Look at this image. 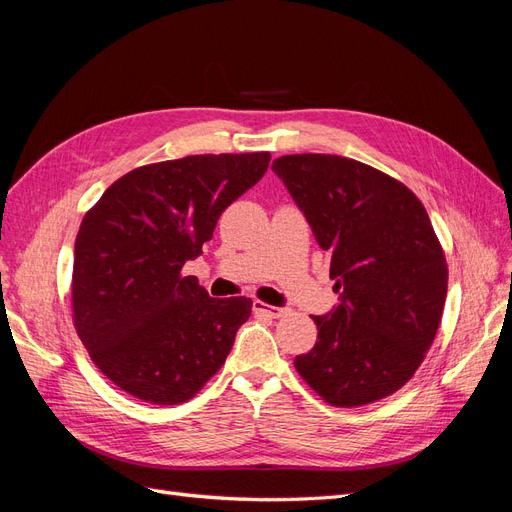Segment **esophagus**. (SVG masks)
<instances>
[{
	"label": "esophagus",
	"instance_id": "1",
	"mask_svg": "<svg viewBox=\"0 0 512 512\" xmlns=\"http://www.w3.org/2000/svg\"><path fill=\"white\" fill-rule=\"evenodd\" d=\"M252 309H254L256 314L269 316V318H282V316H286V312H288L286 307H271V305L262 303V301H254V303H252Z\"/></svg>",
	"mask_w": 512,
	"mask_h": 512
}]
</instances>
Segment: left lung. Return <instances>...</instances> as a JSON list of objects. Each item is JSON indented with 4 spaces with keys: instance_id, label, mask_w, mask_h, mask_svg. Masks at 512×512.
I'll return each mask as SVG.
<instances>
[{
    "instance_id": "1",
    "label": "left lung",
    "mask_w": 512,
    "mask_h": 512,
    "mask_svg": "<svg viewBox=\"0 0 512 512\" xmlns=\"http://www.w3.org/2000/svg\"><path fill=\"white\" fill-rule=\"evenodd\" d=\"M331 258L339 303L314 316L318 342L294 359L333 406L401 389L440 327L448 269L425 207L404 183L363 162L299 153L273 162Z\"/></svg>"
}]
</instances>
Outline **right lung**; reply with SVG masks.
Here are the masks:
<instances>
[{
	"mask_svg": "<svg viewBox=\"0 0 512 512\" xmlns=\"http://www.w3.org/2000/svg\"><path fill=\"white\" fill-rule=\"evenodd\" d=\"M269 160L260 151L141 166L87 211L74 243V327L119 389L175 406L224 365L252 301L213 299L181 269L203 254L222 211Z\"/></svg>",
	"mask_w": 512,
	"mask_h": 512,
	"instance_id": "add662e5",
	"label": "right lung"
}]
</instances>
